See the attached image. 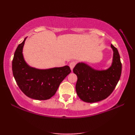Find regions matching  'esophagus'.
<instances>
[{
  "label": "esophagus",
  "instance_id": "obj_1",
  "mask_svg": "<svg viewBox=\"0 0 135 135\" xmlns=\"http://www.w3.org/2000/svg\"><path fill=\"white\" fill-rule=\"evenodd\" d=\"M75 64H76V63L75 61H72V62H70V63L69 67L70 68V69H71V70H73L74 66H75Z\"/></svg>",
  "mask_w": 135,
  "mask_h": 135
}]
</instances>
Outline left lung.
Listing matches in <instances>:
<instances>
[{"label":"left lung","mask_w":135,"mask_h":135,"mask_svg":"<svg viewBox=\"0 0 135 135\" xmlns=\"http://www.w3.org/2000/svg\"><path fill=\"white\" fill-rule=\"evenodd\" d=\"M113 52L112 63L105 70H97L88 64L78 63L73 72L77 76L76 92L86 103H95L107 98L115 89L121 75L122 65L118 49L111 44Z\"/></svg>","instance_id":"8db88e82"}]
</instances>
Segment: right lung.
Instances as JSON below:
<instances>
[{
	"mask_svg": "<svg viewBox=\"0 0 135 135\" xmlns=\"http://www.w3.org/2000/svg\"><path fill=\"white\" fill-rule=\"evenodd\" d=\"M26 38L18 45L12 62L13 76L18 86L29 98L37 100L51 98L65 78L71 72L69 66L39 69L26 63L23 55Z\"/></svg>",
	"mask_w": 135,
	"mask_h": 135,
	"instance_id": "1",
	"label": "right lung"
}]
</instances>
